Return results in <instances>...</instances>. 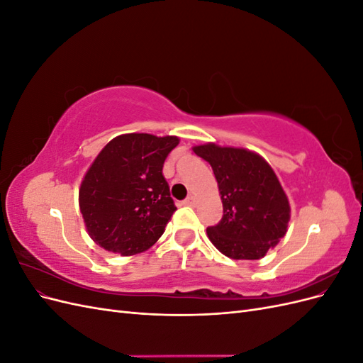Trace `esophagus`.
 <instances>
[{
  "mask_svg": "<svg viewBox=\"0 0 363 363\" xmlns=\"http://www.w3.org/2000/svg\"><path fill=\"white\" fill-rule=\"evenodd\" d=\"M183 204H184V206H194V204H195V199L191 195V196H188V199H186V200L183 201Z\"/></svg>",
  "mask_w": 363,
  "mask_h": 363,
  "instance_id": "obj_1",
  "label": "esophagus"
}]
</instances>
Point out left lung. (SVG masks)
Wrapping results in <instances>:
<instances>
[{
	"mask_svg": "<svg viewBox=\"0 0 363 363\" xmlns=\"http://www.w3.org/2000/svg\"><path fill=\"white\" fill-rule=\"evenodd\" d=\"M194 152L211 163L223 200V218L207 227L208 239L230 259L265 256L286 233L291 212L276 172L244 148L207 144Z\"/></svg>",
	"mask_w": 363,
	"mask_h": 363,
	"instance_id": "left-lung-1",
	"label": "left lung"
}]
</instances>
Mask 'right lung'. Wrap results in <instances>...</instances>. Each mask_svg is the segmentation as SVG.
I'll return each mask as SVG.
<instances>
[{
	"mask_svg": "<svg viewBox=\"0 0 363 363\" xmlns=\"http://www.w3.org/2000/svg\"><path fill=\"white\" fill-rule=\"evenodd\" d=\"M179 138L130 133L112 139L86 172L80 211L95 244L115 255L148 250L177 211L163 163Z\"/></svg>",
	"mask_w": 363,
	"mask_h": 363,
	"instance_id": "add662e5",
	"label": "right lung"
}]
</instances>
